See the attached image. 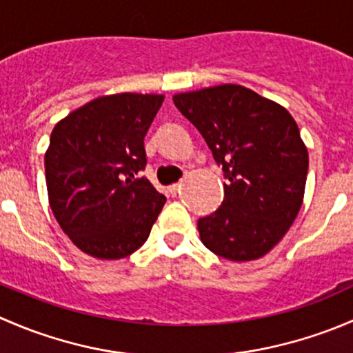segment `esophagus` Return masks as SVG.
Returning a JSON list of instances; mask_svg holds the SVG:
<instances>
[{"mask_svg": "<svg viewBox=\"0 0 353 353\" xmlns=\"http://www.w3.org/2000/svg\"><path fill=\"white\" fill-rule=\"evenodd\" d=\"M179 190H181V183H177V184H170V186H169V193L172 194V196H176V194L179 193Z\"/></svg>", "mask_w": 353, "mask_h": 353, "instance_id": "34e87169", "label": "esophagus"}]
</instances>
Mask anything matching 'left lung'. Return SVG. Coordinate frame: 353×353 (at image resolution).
Returning <instances> with one entry per match:
<instances>
[{
    "mask_svg": "<svg viewBox=\"0 0 353 353\" xmlns=\"http://www.w3.org/2000/svg\"><path fill=\"white\" fill-rule=\"evenodd\" d=\"M222 165V206L198 220L201 243L229 261L259 259L282 241L304 201L309 154L290 112L243 85L172 97Z\"/></svg>",
    "mask_w": 353,
    "mask_h": 353,
    "instance_id": "left-lung-1",
    "label": "left lung"
}]
</instances>
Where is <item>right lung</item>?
Listing matches in <instances>:
<instances>
[{"mask_svg":"<svg viewBox=\"0 0 353 353\" xmlns=\"http://www.w3.org/2000/svg\"><path fill=\"white\" fill-rule=\"evenodd\" d=\"M160 94L102 95L58 121L44 155L49 205L85 254L121 259L148 239L165 196L145 177L143 138Z\"/></svg>","mask_w":353,"mask_h":353,"instance_id":"right-lung-1","label":"right lung"}]
</instances>
